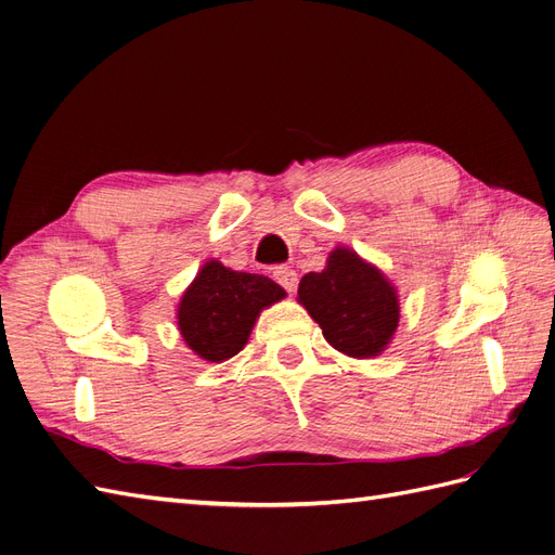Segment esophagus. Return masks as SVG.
Segmentation results:
<instances>
[{
    "label": "esophagus",
    "mask_w": 555,
    "mask_h": 555,
    "mask_svg": "<svg viewBox=\"0 0 555 555\" xmlns=\"http://www.w3.org/2000/svg\"><path fill=\"white\" fill-rule=\"evenodd\" d=\"M273 278L282 284L284 292H289V294L296 292V287H298V273L294 271V268H289V266H278L275 271H273Z\"/></svg>",
    "instance_id": "1"
}]
</instances>
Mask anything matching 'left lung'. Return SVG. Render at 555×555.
Here are the masks:
<instances>
[{"instance_id": "1", "label": "left lung", "mask_w": 555, "mask_h": 555, "mask_svg": "<svg viewBox=\"0 0 555 555\" xmlns=\"http://www.w3.org/2000/svg\"><path fill=\"white\" fill-rule=\"evenodd\" d=\"M298 298L328 346L350 357H376L399 324L392 284L346 247L332 251L322 273L301 278Z\"/></svg>"}]
</instances>
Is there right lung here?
<instances>
[{
	"label": "right lung",
	"mask_w": 555,
	"mask_h": 555,
	"mask_svg": "<svg viewBox=\"0 0 555 555\" xmlns=\"http://www.w3.org/2000/svg\"><path fill=\"white\" fill-rule=\"evenodd\" d=\"M280 298L284 289L271 278L207 261L179 301V332L207 362H223L245 348L259 312Z\"/></svg>",
	"instance_id": "1"
}]
</instances>
